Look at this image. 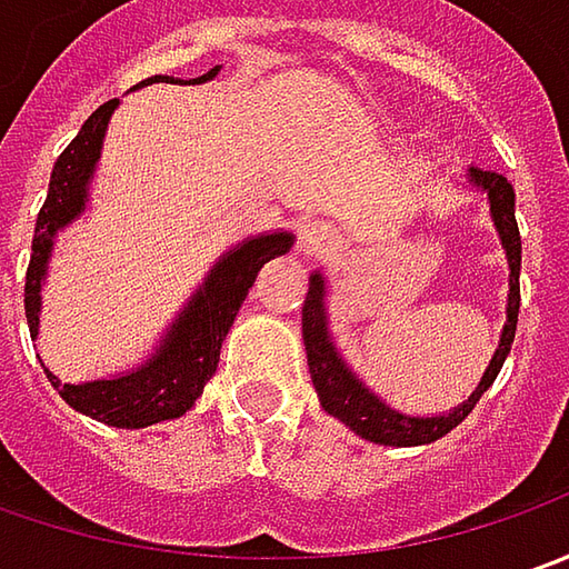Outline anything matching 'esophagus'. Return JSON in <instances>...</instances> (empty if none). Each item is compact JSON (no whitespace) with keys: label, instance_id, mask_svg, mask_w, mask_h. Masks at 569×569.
Listing matches in <instances>:
<instances>
[{"label":"esophagus","instance_id":"1","mask_svg":"<svg viewBox=\"0 0 569 569\" xmlns=\"http://www.w3.org/2000/svg\"><path fill=\"white\" fill-rule=\"evenodd\" d=\"M333 242H337V232L330 223H323V220L299 223V251L305 254H323L327 248H333Z\"/></svg>","mask_w":569,"mask_h":569}]
</instances>
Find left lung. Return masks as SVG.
<instances>
[{
	"instance_id": "1",
	"label": "left lung",
	"mask_w": 569,
	"mask_h": 569,
	"mask_svg": "<svg viewBox=\"0 0 569 569\" xmlns=\"http://www.w3.org/2000/svg\"><path fill=\"white\" fill-rule=\"evenodd\" d=\"M472 182L488 191L491 201V217L500 232V242L507 248V261H510V299H507V327L500 333V346L495 359L488 365L479 390L462 402L460 409H453L450 416L438 419H409L393 412L390 406H383L375 393H368L362 383L352 378V371L346 368L343 359L333 352L330 337H327V318H323V280L321 273L311 277L308 296L302 305V337L305 352H308V371L315 390L321 397V406L333 419L346 421L356 435H362L365 441L387 443V447H416V443H431L443 438L447 431H453L481 400V393L495 383L498 371L503 368V359L513 346L519 318V258H522V242H519L517 213H513V186L507 182V176H500L495 169H469Z\"/></svg>"
}]
</instances>
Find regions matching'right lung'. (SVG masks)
Segmentation results:
<instances>
[{
	"label": "right lung",
	"instance_id": "add662e5",
	"mask_svg": "<svg viewBox=\"0 0 569 569\" xmlns=\"http://www.w3.org/2000/svg\"><path fill=\"white\" fill-rule=\"evenodd\" d=\"M217 71L220 69L213 66L201 78H191L188 84L207 81ZM153 81H163V74L148 78L141 84H153ZM116 103L119 100H107L97 112H90L88 122L71 138V144L59 153V160L52 167L50 194L37 213L28 280H24V315H28L30 340L37 337V323H40V318H37L40 280L47 270L52 236H56V229H62L69 220H74L84 207L88 179L97 157H100V144H103L107 122ZM289 246H292V236L273 232V236L251 239L242 248L229 251L223 261L210 270L204 289L191 299L179 323H172L167 343L160 346V352L144 368L131 371L126 378L90 383H62L52 371L43 368L47 378L71 409L84 412L90 419L107 421L112 428H148L157 421L182 416L201 397L204 383L213 378L217 362H220L223 337L236 321V311L246 302L248 289L254 286L258 270L270 258L289 251Z\"/></svg>",
	"mask_w": 569,
	"mask_h": 569
}]
</instances>
